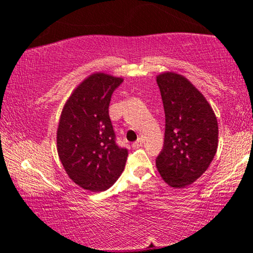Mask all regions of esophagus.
Returning a JSON list of instances; mask_svg holds the SVG:
<instances>
[{
	"label": "esophagus",
	"instance_id": "1",
	"mask_svg": "<svg viewBox=\"0 0 253 253\" xmlns=\"http://www.w3.org/2000/svg\"><path fill=\"white\" fill-rule=\"evenodd\" d=\"M142 145H143V138H140V137H139V138L137 139L136 142L132 143L131 146H132V148H138V147L142 146Z\"/></svg>",
	"mask_w": 253,
	"mask_h": 253
}]
</instances>
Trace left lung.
Instances as JSON below:
<instances>
[{"label":"left lung","instance_id":"1","mask_svg":"<svg viewBox=\"0 0 253 253\" xmlns=\"http://www.w3.org/2000/svg\"><path fill=\"white\" fill-rule=\"evenodd\" d=\"M156 81L165 111L164 145L156 168L169 186L182 188L194 183L213 161L217 121L205 97L184 76L164 72Z\"/></svg>","mask_w":253,"mask_h":253}]
</instances>
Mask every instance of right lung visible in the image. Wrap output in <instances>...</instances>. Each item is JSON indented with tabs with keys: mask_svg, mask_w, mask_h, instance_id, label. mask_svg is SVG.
I'll return each instance as SVG.
<instances>
[{
	"mask_svg": "<svg viewBox=\"0 0 253 253\" xmlns=\"http://www.w3.org/2000/svg\"><path fill=\"white\" fill-rule=\"evenodd\" d=\"M123 80L102 72L89 76L60 116L58 155L68 176L84 190H107L125 169L128 151L116 144L108 110L111 95Z\"/></svg>",
	"mask_w": 253,
	"mask_h": 253,
	"instance_id": "right-lung-1",
	"label": "right lung"
}]
</instances>
